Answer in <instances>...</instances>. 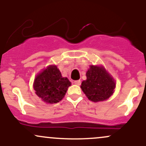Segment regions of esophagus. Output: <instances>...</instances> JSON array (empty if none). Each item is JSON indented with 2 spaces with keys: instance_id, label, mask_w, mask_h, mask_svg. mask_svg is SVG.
Wrapping results in <instances>:
<instances>
[{
  "instance_id": "esophagus-1",
  "label": "esophagus",
  "mask_w": 146,
  "mask_h": 146,
  "mask_svg": "<svg viewBox=\"0 0 146 146\" xmlns=\"http://www.w3.org/2000/svg\"><path fill=\"white\" fill-rule=\"evenodd\" d=\"M74 84H75L78 85V86H80V85L81 84V80H75V81H74Z\"/></svg>"
}]
</instances>
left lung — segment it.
Masks as SVG:
<instances>
[{"mask_svg": "<svg viewBox=\"0 0 146 146\" xmlns=\"http://www.w3.org/2000/svg\"><path fill=\"white\" fill-rule=\"evenodd\" d=\"M116 84L113 77L102 66L90 65L86 72V80L82 82L81 88L90 101L102 102L113 94Z\"/></svg>", "mask_w": 146, "mask_h": 146, "instance_id": "obj_1", "label": "left lung"}]
</instances>
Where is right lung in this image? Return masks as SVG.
<instances>
[{"label":"right lung","mask_w":146,"mask_h":146,"mask_svg":"<svg viewBox=\"0 0 146 146\" xmlns=\"http://www.w3.org/2000/svg\"><path fill=\"white\" fill-rule=\"evenodd\" d=\"M71 85L67 78L62 76L57 66L49 65L36 75L33 88L42 100L48 104H55L62 100Z\"/></svg>","instance_id":"1"}]
</instances>
